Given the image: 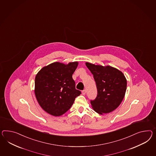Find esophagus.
<instances>
[{"label":"esophagus","instance_id":"esophagus-1","mask_svg":"<svg viewBox=\"0 0 156 156\" xmlns=\"http://www.w3.org/2000/svg\"><path fill=\"white\" fill-rule=\"evenodd\" d=\"M82 94H83V95H85V94H86V90H83L82 91Z\"/></svg>","mask_w":156,"mask_h":156}]
</instances>
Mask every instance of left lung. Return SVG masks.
Instances as JSON below:
<instances>
[{
	"label": "left lung",
	"instance_id": "8db88e82",
	"mask_svg": "<svg viewBox=\"0 0 156 156\" xmlns=\"http://www.w3.org/2000/svg\"><path fill=\"white\" fill-rule=\"evenodd\" d=\"M96 81L97 96L90 101L93 110L100 114H107L118 108L124 98L127 80L124 74L109 66H102L86 62Z\"/></svg>",
	"mask_w": 156,
	"mask_h": 156
}]
</instances>
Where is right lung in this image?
Wrapping results in <instances>:
<instances>
[{"mask_svg":"<svg viewBox=\"0 0 156 156\" xmlns=\"http://www.w3.org/2000/svg\"><path fill=\"white\" fill-rule=\"evenodd\" d=\"M77 62L65 64L54 62L42 68L36 75L34 93L43 110L51 115L64 114L72 106L81 92L75 88L72 75Z\"/></svg>","mask_w":156,"mask_h":156,"instance_id":"obj_1","label":"right lung"}]
</instances>
